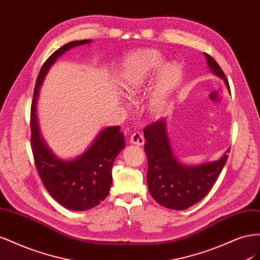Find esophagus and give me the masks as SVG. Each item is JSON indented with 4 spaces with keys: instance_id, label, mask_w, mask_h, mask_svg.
Masks as SVG:
<instances>
[{
    "instance_id": "1",
    "label": "esophagus",
    "mask_w": 260,
    "mask_h": 260,
    "mask_svg": "<svg viewBox=\"0 0 260 260\" xmlns=\"http://www.w3.org/2000/svg\"><path fill=\"white\" fill-rule=\"evenodd\" d=\"M130 142L138 146H142L144 144V138L141 132H133L130 137Z\"/></svg>"
}]
</instances>
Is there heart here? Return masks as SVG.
Masks as SVG:
<instances>
[{
	"instance_id": "b5f03b06",
	"label": "heart",
	"mask_w": 260,
	"mask_h": 260,
	"mask_svg": "<svg viewBox=\"0 0 260 260\" xmlns=\"http://www.w3.org/2000/svg\"><path fill=\"white\" fill-rule=\"evenodd\" d=\"M164 65L160 54L154 50H143L133 53L125 58L121 75L122 89L130 94L136 93L151 80ZM181 80V69L178 65L169 64L161 70L157 89L152 98L151 104L155 111H161L167 103L171 91Z\"/></svg>"
}]
</instances>
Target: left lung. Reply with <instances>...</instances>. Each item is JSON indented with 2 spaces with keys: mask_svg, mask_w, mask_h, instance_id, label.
<instances>
[{
  "mask_svg": "<svg viewBox=\"0 0 260 260\" xmlns=\"http://www.w3.org/2000/svg\"><path fill=\"white\" fill-rule=\"evenodd\" d=\"M205 56L211 72L222 78L229 88V82L218 62L209 54L205 53ZM144 138L148 191L159 205L175 210H184L205 198L222 171L228 153H230L228 149L219 160L201 166L181 165L172 153L164 119L146 125Z\"/></svg>",
  "mask_w": 260,
  "mask_h": 260,
  "instance_id": "1",
  "label": "left lung"
}]
</instances>
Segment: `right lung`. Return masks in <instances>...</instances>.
<instances>
[{"mask_svg": "<svg viewBox=\"0 0 260 260\" xmlns=\"http://www.w3.org/2000/svg\"><path fill=\"white\" fill-rule=\"evenodd\" d=\"M90 40L73 41L62 45L45 60L34 91L30 113L31 149L37 171L52 198L70 210H88L104 201L112 185V167L116 156L124 147V138L119 125L102 131L94 143L77 159L60 160L45 146L40 137L36 116L39 89L50 67L60 55Z\"/></svg>", "mask_w": 260, "mask_h": 260, "instance_id": "add662e5", "label": "right lung"}]
</instances>
